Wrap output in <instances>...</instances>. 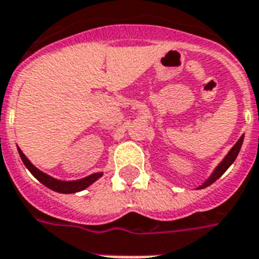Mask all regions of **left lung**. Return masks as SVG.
<instances>
[{
    "label": "left lung",
    "mask_w": 259,
    "mask_h": 259,
    "mask_svg": "<svg viewBox=\"0 0 259 259\" xmlns=\"http://www.w3.org/2000/svg\"><path fill=\"white\" fill-rule=\"evenodd\" d=\"M242 142H243V137H241L238 142H237V144L233 146L232 150L229 151V154L225 157L224 161H222V162L217 166V169L214 170V173L210 176L209 180L206 181L205 184H203L199 189H203V188H207V186H210V185L213 184V182H215V181H217L218 178H220L221 176H222V174H224L225 171L229 169V166L232 165V163L235 161V158H237V155H238L239 150H241V146H242Z\"/></svg>",
    "instance_id": "8db88e82"
}]
</instances>
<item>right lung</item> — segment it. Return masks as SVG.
<instances>
[{"label": "right lung", "mask_w": 259, "mask_h": 259, "mask_svg": "<svg viewBox=\"0 0 259 259\" xmlns=\"http://www.w3.org/2000/svg\"><path fill=\"white\" fill-rule=\"evenodd\" d=\"M18 153H20V157L21 159H22V162H24V165L26 166L27 169H29V171H30L33 176H34L37 180L41 182V184H44L46 186V188L52 189V190L54 191H58V193H75V191H81L83 190V189H86L89 185H92L96 180H98V178L102 176V173H96V174H92V176H89V177L83 178V180H78V181H70V182H65V181H58V180H54V178L49 177L48 174L42 173V171H39L37 167H34V166L31 165L30 161L25 157V154L22 153V151L18 149Z\"/></svg>", "instance_id": "right-lung-1"}]
</instances>
